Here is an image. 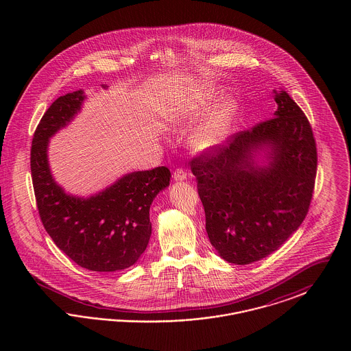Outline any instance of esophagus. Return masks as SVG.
Segmentation results:
<instances>
[{"mask_svg": "<svg viewBox=\"0 0 351 351\" xmlns=\"http://www.w3.org/2000/svg\"><path fill=\"white\" fill-rule=\"evenodd\" d=\"M172 178H173L175 182H182V180L186 179V172H185L184 168H176V169L173 171Z\"/></svg>", "mask_w": 351, "mask_h": 351, "instance_id": "34e87169", "label": "esophagus"}]
</instances>
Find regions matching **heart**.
<instances>
[{
  "instance_id": "b5f03b06",
  "label": "heart",
  "mask_w": 351,
  "mask_h": 351,
  "mask_svg": "<svg viewBox=\"0 0 351 351\" xmlns=\"http://www.w3.org/2000/svg\"><path fill=\"white\" fill-rule=\"evenodd\" d=\"M213 100V89L209 86H201L193 90L189 97L184 100V113H196L206 109V106ZM237 112V105L233 100L223 101L219 104L215 113L208 118V121L201 126L196 133L191 138V145L195 150L205 151L223 138L228 133L232 121Z\"/></svg>"
}]
</instances>
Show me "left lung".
I'll list each match as a JSON object with an SVG mask.
<instances>
[{
	"mask_svg": "<svg viewBox=\"0 0 351 351\" xmlns=\"http://www.w3.org/2000/svg\"><path fill=\"white\" fill-rule=\"evenodd\" d=\"M274 118L202 151L189 165L205 210V229L219 256L250 265L278 250L309 210L317 172L312 126L300 106L274 90ZM268 150V166L254 152Z\"/></svg>",
	"mask_w": 351,
	"mask_h": 351,
	"instance_id": "obj_1",
	"label": "left lung"
}]
</instances>
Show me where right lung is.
Returning <instances> with one entry per match:
<instances>
[{"instance_id":"right-lung-1","label":"right lung","mask_w":351,"mask_h":351,"mask_svg":"<svg viewBox=\"0 0 351 351\" xmlns=\"http://www.w3.org/2000/svg\"><path fill=\"white\" fill-rule=\"evenodd\" d=\"M83 90L51 104L35 129L32 178L40 221L55 245L80 267L113 272L133 266L151 237L150 205L169 185L167 167L132 172L96 196L67 195L52 179L49 139L80 112Z\"/></svg>"}]
</instances>
